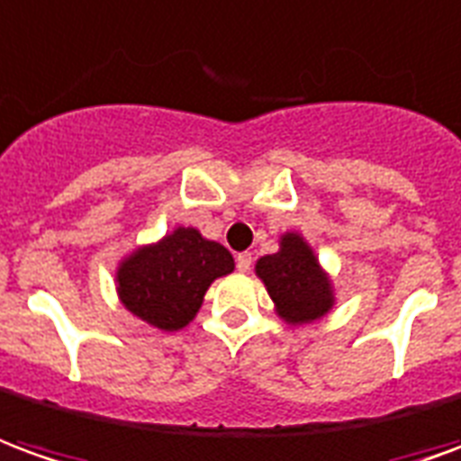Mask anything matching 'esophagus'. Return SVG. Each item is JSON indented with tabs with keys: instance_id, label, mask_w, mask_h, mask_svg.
<instances>
[{
	"instance_id": "1",
	"label": "esophagus",
	"mask_w": 461,
	"mask_h": 461,
	"mask_svg": "<svg viewBox=\"0 0 461 461\" xmlns=\"http://www.w3.org/2000/svg\"><path fill=\"white\" fill-rule=\"evenodd\" d=\"M236 266H238V270H240V273H248V270L253 267V256H250V253H238Z\"/></svg>"
}]
</instances>
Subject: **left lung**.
I'll list each match as a JSON object with an SVG mask.
<instances>
[{
  "mask_svg": "<svg viewBox=\"0 0 461 461\" xmlns=\"http://www.w3.org/2000/svg\"><path fill=\"white\" fill-rule=\"evenodd\" d=\"M256 276L266 283L277 315L290 325L320 320L335 305L330 276L300 233L280 238V250L258 260Z\"/></svg>",
  "mask_w": 461,
  "mask_h": 461,
  "instance_id": "8db88e82",
  "label": "left lung"
}]
</instances>
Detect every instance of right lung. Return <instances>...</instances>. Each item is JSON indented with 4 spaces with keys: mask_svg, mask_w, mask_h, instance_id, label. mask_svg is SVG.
<instances>
[{
    "mask_svg": "<svg viewBox=\"0 0 461 461\" xmlns=\"http://www.w3.org/2000/svg\"><path fill=\"white\" fill-rule=\"evenodd\" d=\"M233 256L195 228H176L158 243L136 248L116 270L119 298L153 328H185L215 277L233 273Z\"/></svg>",
    "mask_w": 461,
    "mask_h": 461,
    "instance_id": "obj_1",
    "label": "right lung"
}]
</instances>
